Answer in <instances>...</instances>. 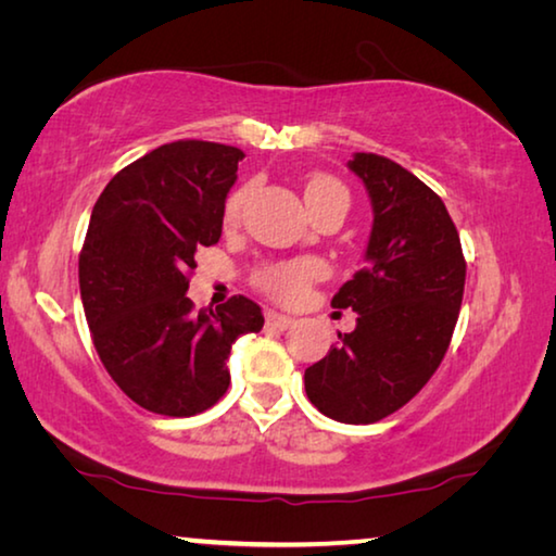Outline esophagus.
Segmentation results:
<instances>
[{
  "instance_id": "obj_1",
  "label": "esophagus",
  "mask_w": 556,
  "mask_h": 556,
  "mask_svg": "<svg viewBox=\"0 0 556 556\" xmlns=\"http://www.w3.org/2000/svg\"><path fill=\"white\" fill-rule=\"evenodd\" d=\"M265 321H267L269 328H279V331H287V328L294 324V318H289L285 314H277V312H267Z\"/></svg>"
}]
</instances>
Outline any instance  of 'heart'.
<instances>
[{"mask_svg":"<svg viewBox=\"0 0 556 556\" xmlns=\"http://www.w3.org/2000/svg\"><path fill=\"white\" fill-rule=\"evenodd\" d=\"M250 188L240 186L235 191L228 193V199L223 203V223L225 225H235L242 213V205L248 201ZM304 199L308 211L314 215H321L324 211H348L351 205V193L348 188L338 181L333 176L326 174H316L314 178H308V184L304 188ZM324 267L318 265L316 260H285V262H271V265L262 267L255 275V285L265 291L267 296L285 301V304H291V301H299L306 294L308 285L314 279L321 277Z\"/></svg>","mask_w":556,"mask_h":556,"instance_id":"b5f03b06","label":"heart"}]
</instances>
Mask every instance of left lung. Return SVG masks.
I'll use <instances>...</instances> for the list:
<instances>
[{"label": "left lung", "instance_id": "8db88e82", "mask_svg": "<svg viewBox=\"0 0 556 556\" xmlns=\"http://www.w3.org/2000/svg\"><path fill=\"white\" fill-rule=\"evenodd\" d=\"M348 168L368 188L372 230L365 267L338 289L331 306L353 308L357 324L306 368L304 384L326 417L372 425L404 407L444 361L466 260L444 201L407 168L365 152Z\"/></svg>", "mask_w": 556, "mask_h": 556}]
</instances>
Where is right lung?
I'll list each match as a JSON object with an SVG mask.
<instances>
[{
    "label": "right lung",
    "instance_id": "add662e5",
    "mask_svg": "<svg viewBox=\"0 0 556 556\" xmlns=\"http://www.w3.org/2000/svg\"><path fill=\"white\" fill-rule=\"evenodd\" d=\"M238 147L181 139L122 168L92 208L78 260L80 299L102 365L131 402L193 417L230 384L228 355L265 316L248 296L193 312L195 250L223 232Z\"/></svg>",
    "mask_w": 556,
    "mask_h": 556
}]
</instances>
